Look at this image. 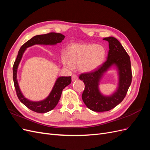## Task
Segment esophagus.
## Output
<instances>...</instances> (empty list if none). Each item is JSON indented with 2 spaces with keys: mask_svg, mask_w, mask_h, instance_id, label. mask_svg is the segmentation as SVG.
<instances>
[{
  "mask_svg": "<svg viewBox=\"0 0 150 150\" xmlns=\"http://www.w3.org/2000/svg\"><path fill=\"white\" fill-rule=\"evenodd\" d=\"M78 80V76H77V75L76 74H73L72 76V81H77Z\"/></svg>",
  "mask_w": 150,
  "mask_h": 150,
  "instance_id": "34e87169",
  "label": "esophagus"
}]
</instances>
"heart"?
Returning <instances> with one entry per match:
<instances>
[{
  "label": "heart",
  "instance_id": "heart-1",
  "mask_svg": "<svg viewBox=\"0 0 150 150\" xmlns=\"http://www.w3.org/2000/svg\"><path fill=\"white\" fill-rule=\"evenodd\" d=\"M106 49L95 44H76L71 46L67 54H63L62 61L65 67L73 70L78 64L79 69L84 72H92L100 66L106 57Z\"/></svg>",
  "mask_w": 150,
  "mask_h": 150
}]
</instances>
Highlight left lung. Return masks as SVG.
Returning <instances> with one entry per match:
<instances>
[{
  "label": "left lung",
  "instance_id": "1",
  "mask_svg": "<svg viewBox=\"0 0 150 150\" xmlns=\"http://www.w3.org/2000/svg\"><path fill=\"white\" fill-rule=\"evenodd\" d=\"M103 40L109 42L107 60L94 71L79 76L85 85L83 101L89 110L96 112L110 111L118 105L126 96L132 80L130 57L121 44L113 37L105 38ZM112 67L118 71V87L112 95L105 96L100 93L98 86L104 73Z\"/></svg>",
  "mask_w": 150,
  "mask_h": 150
}]
</instances>
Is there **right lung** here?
Returning a JSON list of instances; mask_svg holds the SVG:
<instances>
[{
  "mask_svg": "<svg viewBox=\"0 0 150 150\" xmlns=\"http://www.w3.org/2000/svg\"><path fill=\"white\" fill-rule=\"evenodd\" d=\"M65 38V36L60 33H50L46 34L37 35L27 41L22 45L18 52L16 60L13 66V80L16 91L17 96L20 101L24 104L30 110L39 113H45L51 110L56 106L59 101L63 89L71 83V76H61L59 77L56 79L52 89L49 94V96L42 101H33L24 97L20 89L19 83L17 81V69L19 63L22 59V56L28 47L33 46L35 44L40 45H56L60 43Z\"/></svg>",
  "mask_w": 150,
  "mask_h": 150,
  "instance_id": "add662e5",
  "label": "right lung"
}]
</instances>
